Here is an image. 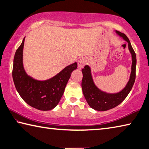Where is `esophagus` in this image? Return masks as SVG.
Wrapping results in <instances>:
<instances>
[{"label": "esophagus", "mask_w": 149, "mask_h": 149, "mask_svg": "<svg viewBox=\"0 0 149 149\" xmlns=\"http://www.w3.org/2000/svg\"><path fill=\"white\" fill-rule=\"evenodd\" d=\"M87 63V60L85 58H81L79 60H78L77 64H78V67H79V69H81L84 68L85 64Z\"/></svg>", "instance_id": "esophagus-1"}]
</instances>
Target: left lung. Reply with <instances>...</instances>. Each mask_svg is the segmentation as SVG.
Returning a JSON list of instances; mask_svg holds the SVG:
<instances>
[{
    "mask_svg": "<svg viewBox=\"0 0 149 149\" xmlns=\"http://www.w3.org/2000/svg\"><path fill=\"white\" fill-rule=\"evenodd\" d=\"M116 33L128 42V48L132 57V72H131L129 81L124 89L115 94H109L103 92L98 89L94 84L91 74L90 68L88 65H85L84 68L81 70L83 74L81 87L84 97L88 104L94 110L98 111H106L119 105L127 97L135 83L136 63H137L135 52L133 49L127 37L124 33L120 31H116Z\"/></svg>",
    "mask_w": 149,
    "mask_h": 149,
    "instance_id": "obj_1",
    "label": "left lung"
}]
</instances>
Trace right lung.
Instances as JSON below:
<instances>
[{
  "label": "right lung",
  "mask_w": 149,
  "mask_h": 149,
  "mask_svg": "<svg viewBox=\"0 0 149 149\" xmlns=\"http://www.w3.org/2000/svg\"><path fill=\"white\" fill-rule=\"evenodd\" d=\"M24 40L14 55L12 77L17 91L29 106L40 110H50L58 104L72 72L77 68L76 62L45 81L33 79L25 72L23 65Z\"/></svg>",
  "instance_id": "obj_1"
}]
</instances>
